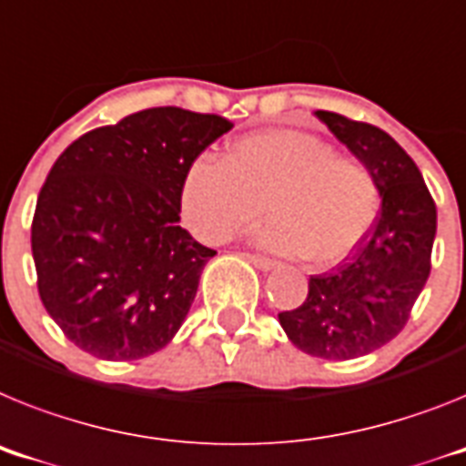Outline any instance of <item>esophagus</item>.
<instances>
[{"instance_id":"esophagus-1","label":"esophagus","mask_w":466,"mask_h":466,"mask_svg":"<svg viewBox=\"0 0 466 466\" xmlns=\"http://www.w3.org/2000/svg\"><path fill=\"white\" fill-rule=\"evenodd\" d=\"M248 259L252 261L257 268H261V271H273V268H278V261L268 259V257H261V254H248Z\"/></svg>"}]
</instances>
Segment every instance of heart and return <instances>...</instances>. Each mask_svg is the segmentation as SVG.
<instances>
[{
    "mask_svg": "<svg viewBox=\"0 0 466 466\" xmlns=\"http://www.w3.org/2000/svg\"><path fill=\"white\" fill-rule=\"evenodd\" d=\"M266 212L257 240L313 266L351 257L375 226L380 186L368 167L339 157L329 143L294 129L238 138L224 162L209 155L186 167L178 209L193 236L224 242Z\"/></svg>",
    "mask_w": 466,
    "mask_h": 466,
    "instance_id": "b5f03b06",
    "label": "heart"
}]
</instances>
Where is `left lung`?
Here are the masks:
<instances>
[{"label": "left lung", "instance_id": "1", "mask_svg": "<svg viewBox=\"0 0 466 466\" xmlns=\"http://www.w3.org/2000/svg\"><path fill=\"white\" fill-rule=\"evenodd\" d=\"M316 117L368 167L381 209L351 257L311 276L304 304L278 313L294 347L325 360H351L399 335L431 271L436 205L422 172L380 127L316 110Z\"/></svg>", "mask_w": 466, "mask_h": 466}]
</instances>
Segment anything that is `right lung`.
Instances as JSON below:
<instances>
[{
	"instance_id": "1",
	"label": "right lung",
	"mask_w": 466,
	"mask_h": 466,
	"mask_svg": "<svg viewBox=\"0 0 466 466\" xmlns=\"http://www.w3.org/2000/svg\"><path fill=\"white\" fill-rule=\"evenodd\" d=\"M230 129L218 115L148 108L86 131L54 162L33 259L44 309L75 347L137 360L172 341L217 254L178 226L181 178Z\"/></svg>"
}]
</instances>
